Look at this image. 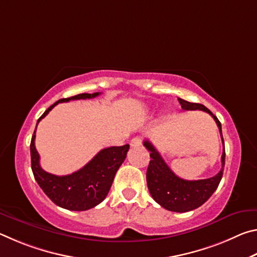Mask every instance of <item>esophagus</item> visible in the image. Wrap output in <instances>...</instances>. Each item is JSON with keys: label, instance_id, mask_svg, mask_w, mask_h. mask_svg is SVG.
I'll return each mask as SVG.
<instances>
[{"label": "esophagus", "instance_id": "1", "mask_svg": "<svg viewBox=\"0 0 257 257\" xmlns=\"http://www.w3.org/2000/svg\"><path fill=\"white\" fill-rule=\"evenodd\" d=\"M142 145V138L139 137H135L132 139V142H130V146L132 147H138Z\"/></svg>", "mask_w": 257, "mask_h": 257}]
</instances>
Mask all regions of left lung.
Wrapping results in <instances>:
<instances>
[{
    "instance_id": "obj_1",
    "label": "left lung",
    "mask_w": 257,
    "mask_h": 257,
    "mask_svg": "<svg viewBox=\"0 0 257 257\" xmlns=\"http://www.w3.org/2000/svg\"><path fill=\"white\" fill-rule=\"evenodd\" d=\"M178 101L181 104V107L186 111L201 110L211 114L212 118L215 120L217 127H219L223 144V153L221 156L222 168L217 175L212 178H207V179L185 180L172 172L150 141H144V146L151 152V161L149 168H147L146 180L152 197L165 210L184 213L193 211L203 205L216 190L221 179H222L225 152L222 129H221V123L216 116L202 104L190 103L182 98H178Z\"/></svg>"
}]
</instances>
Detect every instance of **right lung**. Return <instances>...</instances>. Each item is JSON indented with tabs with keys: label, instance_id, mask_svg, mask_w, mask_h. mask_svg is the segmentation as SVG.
<instances>
[{
	"label": "right lung",
	"instance_id": "obj_1",
	"mask_svg": "<svg viewBox=\"0 0 257 257\" xmlns=\"http://www.w3.org/2000/svg\"><path fill=\"white\" fill-rule=\"evenodd\" d=\"M99 94L101 93H84L68 98H61L43 113L37 124L56 104L73 99L93 98ZM35 133L36 129L30 142L32 170L37 184L47 197L58 206L70 211H86L103 202L111 188L116 171L127 156L129 145L107 147L99 151L80 170L68 176H55L44 171L41 167L40 154L35 147Z\"/></svg>",
	"mask_w": 257,
	"mask_h": 257
}]
</instances>
